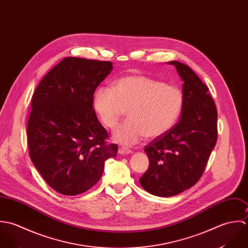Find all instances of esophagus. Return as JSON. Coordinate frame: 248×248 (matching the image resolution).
Returning <instances> with one entry per match:
<instances>
[{
    "instance_id": "34e87169",
    "label": "esophagus",
    "mask_w": 248,
    "mask_h": 248,
    "mask_svg": "<svg viewBox=\"0 0 248 248\" xmlns=\"http://www.w3.org/2000/svg\"><path fill=\"white\" fill-rule=\"evenodd\" d=\"M119 153L120 154H131L132 153V150L131 149H126V148H124V147H121L120 149H119Z\"/></svg>"
}]
</instances>
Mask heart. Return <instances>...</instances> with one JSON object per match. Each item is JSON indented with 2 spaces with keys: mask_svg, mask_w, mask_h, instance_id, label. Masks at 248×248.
Returning <instances> with one entry per match:
<instances>
[{
  "mask_svg": "<svg viewBox=\"0 0 248 248\" xmlns=\"http://www.w3.org/2000/svg\"><path fill=\"white\" fill-rule=\"evenodd\" d=\"M184 96L175 85L143 75H129L116 80L110 88L101 87L94 95L93 108L99 122L115 128L127 110L128 120L113 135L116 142L132 146L146 136L157 138L177 122Z\"/></svg>",
  "mask_w": 248,
  "mask_h": 248,
  "instance_id": "heart-1",
  "label": "heart"
}]
</instances>
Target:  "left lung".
<instances>
[{
    "mask_svg": "<svg viewBox=\"0 0 248 248\" xmlns=\"http://www.w3.org/2000/svg\"><path fill=\"white\" fill-rule=\"evenodd\" d=\"M184 82L181 117L145 151L147 171L139 179L149 194L168 198L193 187L201 177L217 137V112L208 87L187 65L170 61Z\"/></svg>",
    "mask_w": 248,
    "mask_h": 248,
    "instance_id": "left-lung-1",
    "label": "left lung"
}]
</instances>
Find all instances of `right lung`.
<instances>
[{
  "instance_id": "right-lung-1",
  "label": "right lung",
  "mask_w": 248,
  "mask_h": 248,
  "mask_svg": "<svg viewBox=\"0 0 248 248\" xmlns=\"http://www.w3.org/2000/svg\"><path fill=\"white\" fill-rule=\"evenodd\" d=\"M112 62L66 57L42 78L31 99L27 134L31 159L47 184L64 196L92 188L118 146L93 108L96 88Z\"/></svg>"
}]
</instances>
